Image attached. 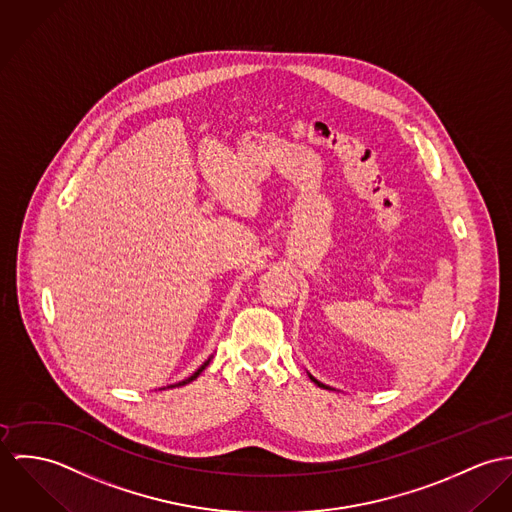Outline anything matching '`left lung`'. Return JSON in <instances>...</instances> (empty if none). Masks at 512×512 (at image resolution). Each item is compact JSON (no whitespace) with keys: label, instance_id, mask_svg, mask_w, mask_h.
Segmentation results:
<instances>
[{"label":"left lung","instance_id":"obj_1","mask_svg":"<svg viewBox=\"0 0 512 512\" xmlns=\"http://www.w3.org/2000/svg\"><path fill=\"white\" fill-rule=\"evenodd\" d=\"M310 379H312V381H314V383H316V385H318V387H324V385H322V383H318V381H316V379H314V377H310ZM326 389H328V387H326Z\"/></svg>","mask_w":512,"mask_h":512}]
</instances>
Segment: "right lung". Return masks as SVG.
<instances>
[{
    "label": "right lung",
    "mask_w": 512,
    "mask_h": 512,
    "mask_svg": "<svg viewBox=\"0 0 512 512\" xmlns=\"http://www.w3.org/2000/svg\"><path fill=\"white\" fill-rule=\"evenodd\" d=\"M208 363H210V359H208V361H206V363H204V365H202V367H200V369H198V371H196V373H194V375H190V377H188V379H184V381H182V383H178V385H186V383H190V381H194V379H196V377H198V375H200V373H202V371H204V369H206V367H208Z\"/></svg>",
    "instance_id": "obj_1"
}]
</instances>
